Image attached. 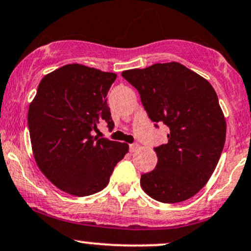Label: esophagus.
Here are the masks:
<instances>
[{
    "label": "esophagus",
    "mask_w": 251,
    "mask_h": 251,
    "mask_svg": "<svg viewBox=\"0 0 251 251\" xmlns=\"http://www.w3.org/2000/svg\"><path fill=\"white\" fill-rule=\"evenodd\" d=\"M139 149V145L138 144H131L129 145V152H135Z\"/></svg>",
    "instance_id": "34e87169"
}]
</instances>
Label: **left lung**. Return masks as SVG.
I'll return each instance as SVG.
<instances>
[{"label":"left lung","mask_w":251,"mask_h":251,"mask_svg":"<svg viewBox=\"0 0 251 251\" xmlns=\"http://www.w3.org/2000/svg\"><path fill=\"white\" fill-rule=\"evenodd\" d=\"M138 90L155 127L168 126V143L154 147L158 164L140 185L164 203L188 200L207 183L226 141V120L209 81L180 63L123 71Z\"/></svg>","instance_id":"8db88e82"}]
</instances>
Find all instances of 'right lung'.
<instances>
[{"label": "right lung", "instance_id": "1", "mask_svg": "<svg viewBox=\"0 0 251 251\" xmlns=\"http://www.w3.org/2000/svg\"><path fill=\"white\" fill-rule=\"evenodd\" d=\"M117 75L68 64L43 77L29 106L28 126L39 170L60 191L87 196L104 189L128 145L95 135L114 123L107 92Z\"/></svg>", "mask_w": 251, "mask_h": 251}]
</instances>
